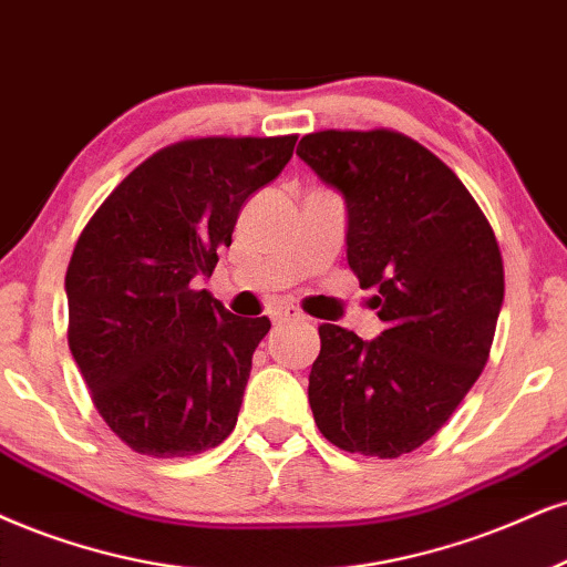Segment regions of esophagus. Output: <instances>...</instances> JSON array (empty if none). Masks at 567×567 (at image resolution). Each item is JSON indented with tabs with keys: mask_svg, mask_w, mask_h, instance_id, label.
Segmentation results:
<instances>
[{
	"mask_svg": "<svg viewBox=\"0 0 567 567\" xmlns=\"http://www.w3.org/2000/svg\"><path fill=\"white\" fill-rule=\"evenodd\" d=\"M299 312L291 310V307H278L276 312H272V323H286V320H297Z\"/></svg>",
	"mask_w": 567,
	"mask_h": 567,
	"instance_id": "esophagus-1",
	"label": "esophagus"
}]
</instances>
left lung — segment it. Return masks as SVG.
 <instances>
[{"label":"left lung","instance_id":"1","mask_svg":"<svg viewBox=\"0 0 567 567\" xmlns=\"http://www.w3.org/2000/svg\"><path fill=\"white\" fill-rule=\"evenodd\" d=\"M297 155L347 199V260L383 333L323 323L312 417L331 444L394 460L450 421L492 352L505 268L478 202L400 131H316Z\"/></svg>","mask_w":567,"mask_h":567}]
</instances>
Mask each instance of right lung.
Returning <instances> with one entry per match:
<instances>
[{"label":"right lung","mask_w":567,"mask_h":567,"mask_svg":"<svg viewBox=\"0 0 567 567\" xmlns=\"http://www.w3.org/2000/svg\"><path fill=\"white\" fill-rule=\"evenodd\" d=\"M297 136H199L125 176L75 241L68 347L91 402L125 446L192 457L234 431L268 318H239L205 289L239 209L295 155Z\"/></svg>","instance_id":"add662e5"}]
</instances>
